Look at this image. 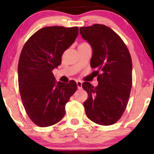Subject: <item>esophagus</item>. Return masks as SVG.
<instances>
[{
    "label": "esophagus",
    "instance_id": "obj_1",
    "mask_svg": "<svg viewBox=\"0 0 154 154\" xmlns=\"http://www.w3.org/2000/svg\"><path fill=\"white\" fill-rule=\"evenodd\" d=\"M76 85H77L78 89L81 90L82 88V82L81 81H77L76 82Z\"/></svg>",
    "mask_w": 154,
    "mask_h": 154
}]
</instances>
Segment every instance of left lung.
Wrapping results in <instances>:
<instances>
[{
  "label": "left lung",
  "instance_id": "obj_1",
  "mask_svg": "<svg viewBox=\"0 0 154 154\" xmlns=\"http://www.w3.org/2000/svg\"><path fill=\"white\" fill-rule=\"evenodd\" d=\"M80 33L92 47L90 66L97 69L98 85L94 87L88 82L82 85L88 94L83 103L86 116L99 125H113L123 116L131 91L129 50L121 38L105 25L81 27Z\"/></svg>",
  "mask_w": 154,
  "mask_h": 154
}]
</instances>
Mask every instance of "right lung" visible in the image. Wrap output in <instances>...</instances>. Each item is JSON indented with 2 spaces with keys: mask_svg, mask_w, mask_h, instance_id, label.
Segmentation results:
<instances>
[{
  "mask_svg": "<svg viewBox=\"0 0 154 154\" xmlns=\"http://www.w3.org/2000/svg\"><path fill=\"white\" fill-rule=\"evenodd\" d=\"M77 26H47L39 29L24 44L18 64V84L29 119L39 127L60 121L65 105L76 91L74 81H55L52 70L62 62L65 50L74 43Z\"/></svg>",
  "mask_w": 154,
  "mask_h": 154,
  "instance_id": "obj_1",
  "label": "right lung"
}]
</instances>
